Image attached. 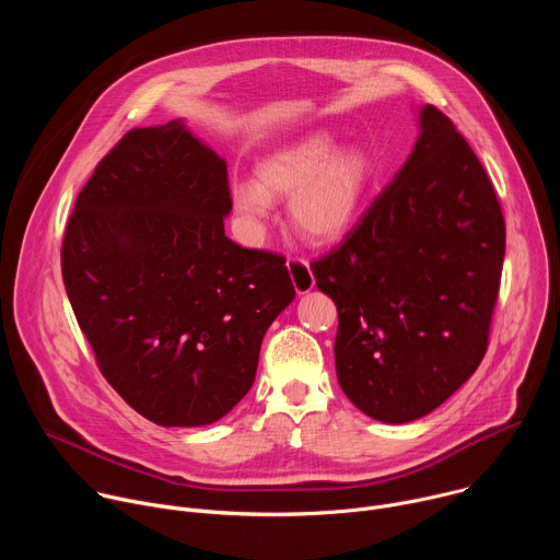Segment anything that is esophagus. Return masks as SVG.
<instances>
[{"mask_svg":"<svg viewBox=\"0 0 560 560\" xmlns=\"http://www.w3.org/2000/svg\"><path fill=\"white\" fill-rule=\"evenodd\" d=\"M288 272L292 279V285L299 294H305L314 288V277L310 270V264L305 259H288Z\"/></svg>","mask_w":560,"mask_h":560,"instance_id":"34e87169","label":"esophagus"}]
</instances>
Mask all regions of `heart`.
Returning <instances> with one entry per match:
<instances>
[{
  "label": "heart",
  "instance_id": "1",
  "mask_svg": "<svg viewBox=\"0 0 560 560\" xmlns=\"http://www.w3.org/2000/svg\"><path fill=\"white\" fill-rule=\"evenodd\" d=\"M374 177L372 156L343 148L335 132L314 130L270 152L257 164V182L230 190L232 210L248 225H261L272 201L288 199L292 228L314 244H332L357 223Z\"/></svg>",
  "mask_w": 560,
  "mask_h": 560
}]
</instances>
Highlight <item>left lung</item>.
<instances>
[{"mask_svg": "<svg viewBox=\"0 0 560 560\" xmlns=\"http://www.w3.org/2000/svg\"><path fill=\"white\" fill-rule=\"evenodd\" d=\"M404 168L343 244L312 264L339 310V385L370 419L410 423L474 374L488 350L505 221L456 126L419 110Z\"/></svg>", "mask_w": 560, "mask_h": 560, "instance_id": "8db88e82", "label": "left lung"}]
</instances>
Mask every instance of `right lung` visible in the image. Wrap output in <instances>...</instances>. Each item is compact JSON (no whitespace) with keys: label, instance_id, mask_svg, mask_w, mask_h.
I'll list each match as a JSON object with an SVG mask.
<instances>
[{"label":"right lung","instance_id":"obj_1","mask_svg":"<svg viewBox=\"0 0 560 560\" xmlns=\"http://www.w3.org/2000/svg\"><path fill=\"white\" fill-rule=\"evenodd\" d=\"M225 159L182 119L132 128L79 192L61 246L77 324L124 401L164 428L225 417L292 303L285 259L236 246Z\"/></svg>","mask_w":560,"mask_h":560}]
</instances>
